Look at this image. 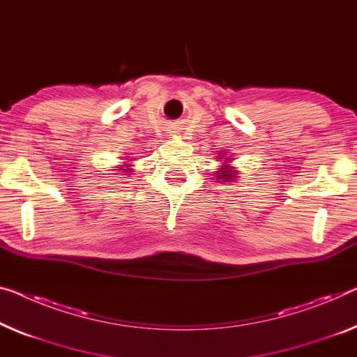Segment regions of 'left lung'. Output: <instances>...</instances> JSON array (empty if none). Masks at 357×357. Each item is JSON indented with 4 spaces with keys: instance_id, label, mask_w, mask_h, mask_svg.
Returning a JSON list of instances; mask_svg holds the SVG:
<instances>
[{
    "instance_id": "8db88e82",
    "label": "left lung",
    "mask_w": 357,
    "mask_h": 357,
    "mask_svg": "<svg viewBox=\"0 0 357 357\" xmlns=\"http://www.w3.org/2000/svg\"><path fill=\"white\" fill-rule=\"evenodd\" d=\"M221 153H226V152H221ZM218 158H221V157H218ZM227 162L231 160V158H226ZM234 174H236V169L234 168H231V167H226V165H222L221 168H218V172H216V179H225L226 183L227 181H232L234 178Z\"/></svg>"
}]
</instances>
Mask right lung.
Masks as SVG:
<instances>
[{"mask_svg":"<svg viewBox=\"0 0 357 357\" xmlns=\"http://www.w3.org/2000/svg\"><path fill=\"white\" fill-rule=\"evenodd\" d=\"M125 168H128L126 165H121V167H119V169H125Z\"/></svg>","mask_w":357,"mask_h":357,"instance_id":"1","label":"right lung"}]
</instances>
